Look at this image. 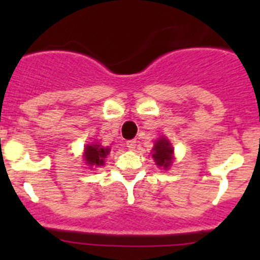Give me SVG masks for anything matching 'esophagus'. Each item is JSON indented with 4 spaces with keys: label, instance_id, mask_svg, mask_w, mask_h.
Masks as SVG:
<instances>
[{
    "label": "esophagus",
    "instance_id": "1",
    "mask_svg": "<svg viewBox=\"0 0 260 260\" xmlns=\"http://www.w3.org/2000/svg\"><path fill=\"white\" fill-rule=\"evenodd\" d=\"M128 147V149H131V151H133V149L137 147V141L136 140H131V141H127V143H125Z\"/></svg>",
    "mask_w": 260,
    "mask_h": 260
}]
</instances>
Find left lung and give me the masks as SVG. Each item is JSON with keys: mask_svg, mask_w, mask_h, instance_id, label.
Wrapping results in <instances>:
<instances>
[{"mask_svg": "<svg viewBox=\"0 0 260 260\" xmlns=\"http://www.w3.org/2000/svg\"><path fill=\"white\" fill-rule=\"evenodd\" d=\"M152 157L158 167L167 170L172 165L174 159V147L170 143L169 140L161 137L154 142L152 148Z\"/></svg>", "mask_w": 260, "mask_h": 260, "instance_id": "obj_1", "label": "left lung"}]
</instances>
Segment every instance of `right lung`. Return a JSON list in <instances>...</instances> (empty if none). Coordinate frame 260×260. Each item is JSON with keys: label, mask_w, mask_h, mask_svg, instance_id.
I'll list each match as a JSON object with an SVG mask.
<instances>
[{"label": "right lung", "mask_w": 260, "mask_h": 260, "mask_svg": "<svg viewBox=\"0 0 260 260\" xmlns=\"http://www.w3.org/2000/svg\"><path fill=\"white\" fill-rule=\"evenodd\" d=\"M109 152H111L109 147H103L99 143L86 145L85 149H84V161L90 167L103 166Z\"/></svg>", "instance_id": "obj_1"}]
</instances>
